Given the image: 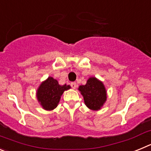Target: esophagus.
<instances>
[{"mask_svg":"<svg viewBox=\"0 0 151 151\" xmlns=\"http://www.w3.org/2000/svg\"><path fill=\"white\" fill-rule=\"evenodd\" d=\"M70 85H71V87L73 88V89H75V88H76L77 87V84L76 83V82H71Z\"/></svg>","mask_w":151,"mask_h":151,"instance_id":"1","label":"esophagus"}]
</instances>
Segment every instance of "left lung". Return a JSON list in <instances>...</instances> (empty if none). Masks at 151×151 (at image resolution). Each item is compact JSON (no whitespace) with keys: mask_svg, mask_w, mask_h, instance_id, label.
I'll use <instances>...</instances> for the list:
<instances>
[{"mask_svg":"<svg viewBox=\"0 0 151 151\" xmlns=\"http://www.w3.org/2000/svg\"><path fill=\"white\" fill-rule=\"evenodd\" d=\"M78 91L83 96L85 105L90 110H100L106 101L104 85L95 77H91L85 85H80Z\"/></svg>","mask_w":151,"mask_h":151,"instance_id":"1","label":"left lung"}]
</instances>
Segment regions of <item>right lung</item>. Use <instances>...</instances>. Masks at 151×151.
<instances>
[{"label": "right lung", "mask_w": 151, "mask_h": 151, "mask_svg": "<svg viewBox=\"0 0 151 151\" xmlns=\"http://www.w3.org/2000/svg\"><path fill=\"white\" fill-rule=\"evenodd\" d=\"M70 88L66 84L59 85L57 80L48 77L38 87L36 94L37 99L45 110H54L59 104L63 93Z\"/></svg>", "instance_id": "add662e5"}]
</instances>
